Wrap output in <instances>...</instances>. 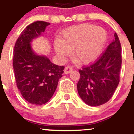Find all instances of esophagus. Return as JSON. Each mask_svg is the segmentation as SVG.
Segmentation results:
<instances>
[{"instance_id": "obj_1", "label": "esophagus", "mask_w": 134, "mask_h": 134, "mask_svg": "<svg viewBox=\"0 0 134 134\" xmlns=\"http://www.w3.org/2000/svg\"><path fill=\"white\" fill-rule=\"evenodd\" d=\"M72 69H73V68H72V66H67V67H65V68L64 69L65 73H69V72H71L72 71Z\"/></svg>"}]
</instances>
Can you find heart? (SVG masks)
I'll return each mask as SVG.
<instances>
[{
	"instance_id": "heart-1",
	"label": "heart",
	"mask_w": 134,
	"mask_h": 134,
	"mask_svg": "<svg viewBox=\"0 0 134 134\" xmlns=\"http://www.w3.org/2000/svg\"><path fill=\"white\" fill-rule=\"evenodd\" d=\"M104 28L91 24H82L65 30L59 41L54 43V50L64 58L72 51V56L84 64L94 62L99 56L107 40Z\"/></svg>"
}]
</instances>
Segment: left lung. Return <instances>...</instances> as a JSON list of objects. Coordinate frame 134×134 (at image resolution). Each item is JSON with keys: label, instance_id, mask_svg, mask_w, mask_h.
Instances as JSON below:
<instances>
[{"label": "left lung", "instance_id": "obj_1", "mask_svg": "<svg viewBox=\"0 0 134 134\" xmlns=\"http://www.w3.org/2000/svg\"><path fill=\"white\" fill-rule=\"evenodd\" d=\"M121 64V43L115 32L113 41L95 62L78 70L77 89L83 102L97 106L109 101L119 83Z\"/></svg>", "mask_w": 134, "mask_h": 134}]
</instances>
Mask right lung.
Wrapping results in <instances>:
<instances>
[{
    "instance_id": "right-lung-1",
    "label": "right lung",
    "mask_w": 134,
    "mask_h": 134,
    "mask_svg": "<svg viewBox=\"0 0 134 134\" xmlns=\"http://www.w3.org/2000/svg\"><path fill=\"white\" fill-rule=\"evenodd\" d=\"M49 25L38 21L27 26L14 47L13 66L17 87L26 100L35 105L44 104L51 99L65 68L36 54L31 48L30 43Z\"/></svg>"
}]
</instances>
